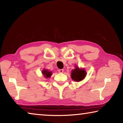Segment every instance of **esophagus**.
<instances>
[{"instance_id": "34e87169", "label": "esophagus", "mask_w": 123, "mask_h": 123, "mask_svg": "<svg viewBox=\"0 0 123 123\" xmlns=\"http://www.w3.org/2000/svg\"><path fill=\"white\" fill-rule=\"evenodd\" d=\"M64 72V70L63 69H61L59 70V73H62Z\"/></svg>"}]
</instances>
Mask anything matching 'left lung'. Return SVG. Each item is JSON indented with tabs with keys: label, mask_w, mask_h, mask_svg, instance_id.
Instances as JSON below:
<instances>
[{
	"label": "left lung",
	"mask_w": 123,
	"mask_h": 123,
	"mask_svg": "<svg viewBox=\"0 0 123 123\" xmlns=\"http://www.w3.org/2000/svg\"><path fill=\"white\" fill-rule=\"evenodd\" d=\"M86 72L84 69L80 68L75 66V69H73L71 72V78L74 81L80 82L84 80L86 76Z\"/></svg>",
	"instance_id": "1"
}]
</instances>
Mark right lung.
<instances>
[{
	"instance_id": "obj_1",
	"label": "right lung",
	"mask_w": 123,
	"mask_h": 123,
	"mask_svg": "<svg viewBox=\"0 0 123 123\" xmlns=\"http://www.w3.org/2000/svg\"><path fill=\"white\" fill-rule=\"evenodd\" d=\"M42 73L43 75V76L45 78H50L51 76L52 75V72L50 71H49V70L48 69H43Z\"/></svg>"
}]
</instances>
